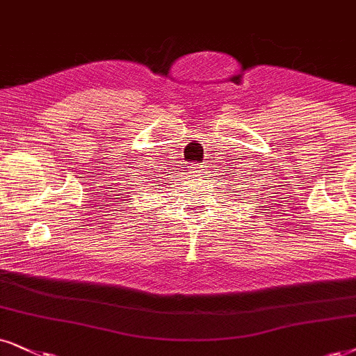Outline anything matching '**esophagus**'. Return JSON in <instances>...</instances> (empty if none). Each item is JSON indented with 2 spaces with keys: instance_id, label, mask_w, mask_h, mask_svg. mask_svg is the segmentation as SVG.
I'll use <instances>...</instances> for the list:
<instances>
[{
  "instance_id": "1",
  "label": "esophagus",
  "mask_w": 356,
  "mask_h": 356,
  "mask_svg": "<svg viewBox=\"0 0 356 356\" xmlns=\"http://www.w3.org/2000/svg\"><path fill=\"white\" fill-rule=\"evenodd\" d=\"M188 168H191V165H188ZM191 174L193 175V177H200V175H204V170L205 169H202V165H197V164H193L191 169Z\"/></svg>"
}]
</instances>
